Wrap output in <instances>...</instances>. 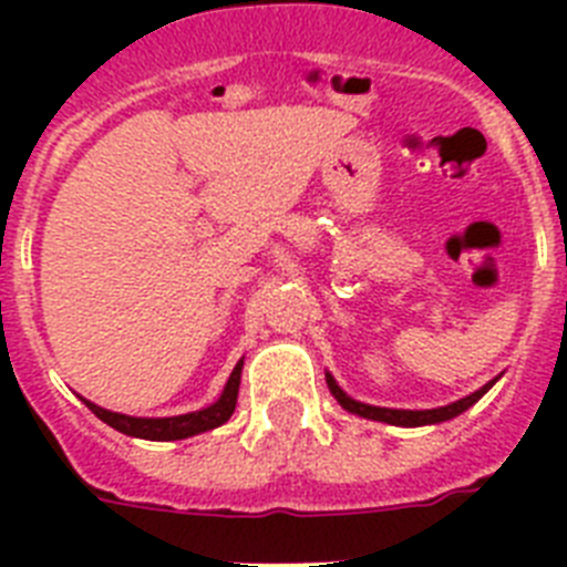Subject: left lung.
<instances>
[{
	"instance_id": "obj_1",
	"label": "left lung",
	"mask_w": 567,
	"mask_h": 567,
	"mask_svg": "<svg viewBox=\"0 0 567 567\" xmlns=\"http://www.w3.org/2000/svg\"><path fill=\"white\" fill-rule=\"evenodd\" d=\"M499 378H503V374H497V378H494V380H488V383H485L483 389H477V392H471L468 398H460V400H454V403H449V405H437V409H383V405L360 403V400L349 398V394H346L343 389H340V385H338V380H334L329 372H327V385H329V392L334 394V400H338V403L343 405V409L349 414H358V417H365V420H378V423L414 429V425H437V423H445V420L460 417V414L468 412L471 405L477 403V400L483 398V394L488 392L491 385L497 383Z\"/></svg>"
}]
</instances>
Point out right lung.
Here are the masks:
<instances>
[{"mask_svg": "<svg viewBox=\"0 0 567 567\" xmlns=\"http://www.w3.org/2000/svg\"><path fill=\"white\" fill-rule=\"evenodd\" d=\"M240 372H244V358L235 363L233 374H229L227 385H224L221 398L209 403L207 409H198V412L187 414H175V417H130V414L110 412V409H102V405L90 403L84 400L90 412L96 414L102 423H107L115 432L127 434V437L138 440H187L195 437V434L209 432V429H218V425L227 423L235 412V403H238V385H240Z\"/></svg>", "mask_w": 567, "mask_h": 567, "instance_id": "add662e5", "label": "right lung"}]
</instances>
